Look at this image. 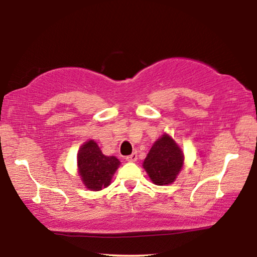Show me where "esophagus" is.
Instances as JSON below:
<instances>
[{
  "instance_id": "34e87169",
  "label": "esophagus",
  "mask_w": 257,
  "mask_h": 257,
  "mask_svg": "<svg viewBox=\"0 0 257 257\" xmlns=\"http://www.w3.org/2000/svg\"><path fill=\"white\" fill-rule=\"evenodd\" d=\"M125 161H128V162H135V161H137V153H133L125 156Z\"/></svg>"
}]
</instances>
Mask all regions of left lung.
Masks as SVG:
<instances>
[{
    "instance_id": "obj_1",
    "label": "left lung",
    "mask_w": 257,
    "mask_h": 257,
    "mask_svg": "<svg viewBox=\"0 0 257 257\" xmlns=\"http://www.w3.org/2000/svg\"><path fill=\"white\" fill-rule=\"evenodd\" d=\"M184 165V153L177 143L164 134L156 141L144 160L143 167L158 186L172 184Z\"/></svg>"
}]
</instances>
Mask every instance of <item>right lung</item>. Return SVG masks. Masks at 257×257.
<instances>
[{
  "label": "right lung",
  "instance_id": "obj_1",
  "mask_svg": "<svg viewBox=\"0 0 257 257\" xmlns=\"http://www.w3.org/2000/svg\"><path fill=\"white\" fill-rule=\"evenodd\" d=\"M77 163L78 172L86 188L97 191L111 184L120 161L115 156L104 155L96 142L88 141L78 152Z\"/></svg>",
  "mask_w": 257,
  "mask_h": 257
}]
</instances>
